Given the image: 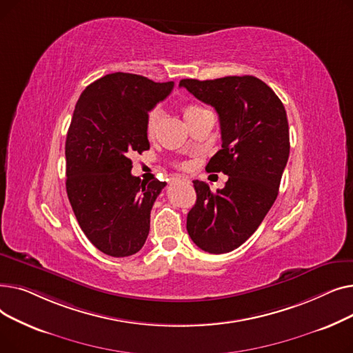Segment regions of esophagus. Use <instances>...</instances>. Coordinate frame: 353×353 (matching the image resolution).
Here are the masks:
<instances>
[{
	"instance_id": "esophagus-1",
	"label": "esophagus",
	"mask_w": 353,
	"mask_h": 353,
	"mask_svg": "<svg viewBox=\"0 0 353 353\" xmlns=\"http://www.w3.org/2000/svg\"><path fill=\"white\" fill-rule=\"evenodd\" d=\"M181 180H183V181H188V183H189V180H188L186 177H181Z\"/></svg>"
}]
</instances>
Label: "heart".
I'll return each mask as SVG.
<instances>
[{"instance_id": "heart-1", "label": "heart", "mask_w": 353, "mask_h": 353, "mask_svg": "<svg viewBox=\"0 0 353 353\" xmlns=\"http://www.w3.org/2000/svg\"><path fill=\"white\" fill-rule=\"evenodd\" d=\"M206 111L203 107L196 105V104H188L183 107V116L186 119V121L192 120L193 117H196L197 114ZM161 120V110L159 107L152 108L148 113L145 114V121H144V128H145V134L147 137H153L157 133V128Z\"/></svg>"}]
</instances>
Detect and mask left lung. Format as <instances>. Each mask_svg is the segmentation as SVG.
<instances>
[{"instance_id":"8db88e82","label":"left lung","mask_w":353,"mask_h":353,"mask_svg":"<svg viewBox=\"0 0 353 353\" xmlns=\"http://www.w3.org/2000/svg\"><path fill=\"white\" fill-rule=\"evenodd\" d=\"M180 87L217 111L221 148L206 170L229 176L216 192L205 181H193L197 200L188 214V232L201 250L228 253L261 226L279 193L290 150L286 110L253 76L184 79Z\"/></svg>"}]
</instances>
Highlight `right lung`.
<instances>
[{"label": "right lung", "mask_w": 353, "mask_h": 353, "mask_svg": "<svg viewBox=\"0 0 353 353\" xmlns=\"http://www.w3.org/2000/svg\"><path fill=\"white\" fill-rule=\"evenodd\" d=\"M173 87L113 72L87 85L74 108L65 140L67 196L87 239L108 256L137 253L150 232L152 208L167 183L133 176L130 157L150 148L145 114Z\"/></svg>", "instance_id": "right-lung-1"}]
</instances>
